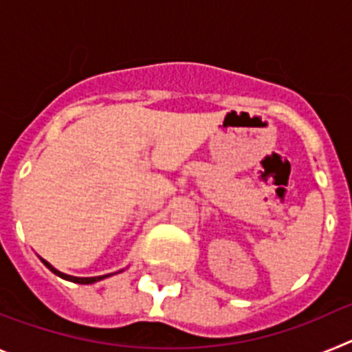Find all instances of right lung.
Wrapping results in <instances>:
<instances>
[{"mask_svg": "<svg viewBox=\"0 0 352 352\" xmlns=\"http://www.w3.org/2000/svg\"><path fill=\"white\" fill-rule=\"evenodd\" d=\"M42 263L45 264V266H47V268L51 270V272L54 273V275L61 276V278H65V280L76 282V284H84V285H88V284H95V282H98V280H104V278H107V276H111V275H102V276H72V275H65V273H61L60 270H56L54 266H51V264H49L47 261H43V259H42Z\"/></svg>", "mask_w": 352, "mask_h": 352, "instance_id": "add662e5", "label": "right lung"}]
</instances>
